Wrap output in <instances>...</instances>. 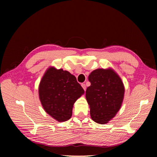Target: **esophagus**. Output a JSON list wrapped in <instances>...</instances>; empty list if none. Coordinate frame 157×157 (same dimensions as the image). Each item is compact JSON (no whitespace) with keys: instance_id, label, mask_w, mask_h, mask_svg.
<instances>
[{"instance_id":"esophagus-1","label":"esophagus","mask_w":157,"mask_h":157,"mask_svg":"<svg viewBox=\"0 0 157 157\" xmlns=\"http://www.w3.org/2000/svg\"><path fill=\"white\" fill-rule=\"evenodd\" d=\"M81 86H82V87L83 88V89H84V90H86V84H81Z\"/></svg>"}]
</instances>
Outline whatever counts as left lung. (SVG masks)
Instances as JSON below:
<instances>
[{
    "label": "left lung",
    "instance_id": "left-lung-1",
    "mask_svg": "<svg viewBox=\"0 0 157 157\" xmlns=\"http://www.w3.org/2000/svg\"><path fill=\"white\" fill-rule=\"evenodd\" d=\"M91 85L86 98L92 119L105 124L120 110L124 96V86L121 77L112 68L94 70L88 76Z\"/></svg>",
    "mask_w": 157,
    "mask_h": 157
}]
</instances>
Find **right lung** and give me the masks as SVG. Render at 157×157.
Instances as JSON below:
<instances>
[{
  "mask_svg": "<svg viewBox=\"0 0 157 157\" xmlns=\"http://www.w3.org/2000/svg\"><path fill=\"white\" fill-rule=\"evenodd\" d=\"M84 94L74 75L62 69H46L39 86V96L45 112L58 122L70 119L73 105Z\"/></svg>",
  "mask_w": 157,
  "mask_h": 157,
  "instance_id": "right-lung-1",
  "label": "right lung"
}]
</instances>
